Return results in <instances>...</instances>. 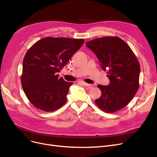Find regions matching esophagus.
I'll return each mask as SVG.
<instances>
[{
    "label": "esophagus",
    "mask_w": 157,
    "mask_h": 157,
    "mask_svg": "<svg viewBox=\"0 0 157 157\" xmlns=\"http://www.w3.org/2000/svg\"><path fill=\"white\" fill-rule=\"evenodd\" d=\"M81 83L82 85H83V86H87V87L89 88H91L93 87V86H92V85L88 84V83H85V82H84V81L81 82Z\"/></svg>",
    "instance_id": "esophagus-1"
}]
</instances>
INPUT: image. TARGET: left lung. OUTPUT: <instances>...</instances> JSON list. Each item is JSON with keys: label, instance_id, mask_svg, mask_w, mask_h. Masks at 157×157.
<instances>
[{"label": "left lung", "instance_id": "left-lung-1", "mask_svg": "<svg viewBox=\"0 0 157 157\" xmlns=\"http://www.w3.org/2000/svg\"><path fill=\"white\" fill-rule=\"evenodd\" d=\"M86 46L95 53L110 79L108 86L97 85L102 94L95 100L96 105L108 113L124 108L139 87L141 68L136 56L124 40L115 36L97 38Z\"/></svg>", "mask_w": 157, "mask_h": 157}]
</instances>
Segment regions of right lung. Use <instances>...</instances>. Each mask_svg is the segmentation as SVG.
<instances>
[{
	"mask_svg": "<svg viewBox=\"0 0 157 157\" xmlns=\"http://www.w3.org/2000/svg\"><path fill=\"white\" fill-rule=\"evenodd\" d=\"M83 39L45 37L27 51L23 61L21 82L29 101L39 109L52 112L65 104L71 82L59 72L81 47Z\"/></svg>",
	"mask_w": 157,
	"mask_h": 157,
	"instance_id": "add662e5",
	"label": "right lung"
}]
</instances>
